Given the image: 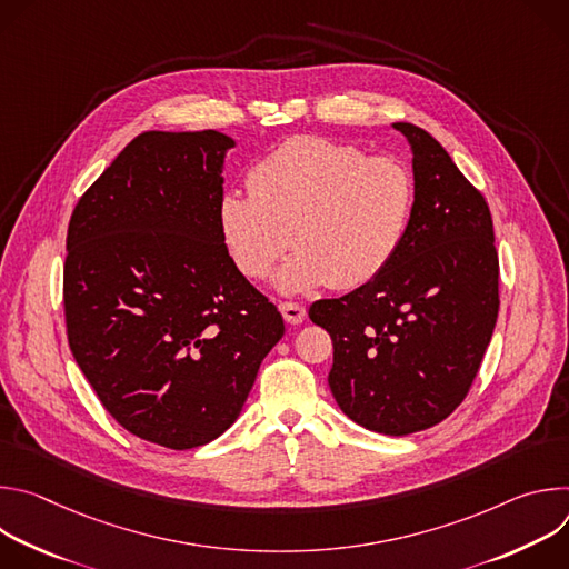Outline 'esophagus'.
<instances>
[{
	"mask_svg": "<svg viewBox=\"0 0 569 569\" xmlns=\"http://www.w3.org/2000/svg\"><path fill=\"white\" fill-rule=\"evenodd\" d=\"M279 310L283 315V319L288 323H301L306 319V308L299 306V303H292V301H283L279 303Z\"/></svg>",
	"mask_w": 569,
	"mask_h": 569,
	"instance_id": "obj_1",
	"label": "esophagus"
}]
</instances>
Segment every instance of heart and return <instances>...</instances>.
Segmentation results:
<instances>
[{
  "mask_svg": "<svg viewBox=\"0 0 569 569\" xmlns=\"http://www.w3.org/2000/svg\"><path fill=\"white\" fill-rule=\"evenodd\" d=\"M250 189L220 198L222 242L248 279L270 277L292 242L274 279L283 295L371 283L400 252L417 196L402 161L306 134L259 159Z\"/></svg>",
  "mask_w": 569,
  "mask_h": 569,
  "instance_id": "heart-1",
  "label": "heart"
}]
</instances>
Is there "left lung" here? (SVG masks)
<instances>
[{"mask_svg": "<svg viewBox=\"0 0 569 569\" xmlns=\"http://www.w3.org/2000/svg\"><path fill=\"white\" fill-rule=\"evenodd\" d=\"M410 143L415 213L389 268L308 317L333 340L329 387L358 426L405 437L455 412L498 319L491 211L446 148L415 123H391Z\"/></svg>", "mask_w": 569, "mask_h": 569, "instance_id": "left-lung-1", "label": "left lung"}]
</instances>
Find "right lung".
I'll use <instances>...</instances> for the list:
<instances>
[{"mask_svg":"<svg viewBox=\"0 0 569 569\" xmlns=\"http://www.w3.org/2000/svg\"><path fill=\"white\" fill-rule=\"evenodd\" d=\"M233 146L218 130L141 132L67 229L71 353L128 432L173 450L204 446L240 417L286 331L222 242Z\"/></svg>","mask_w":569,"mask_h":569,"instance_id":"1","label":"right lung"}]
</instances>
